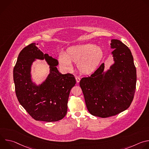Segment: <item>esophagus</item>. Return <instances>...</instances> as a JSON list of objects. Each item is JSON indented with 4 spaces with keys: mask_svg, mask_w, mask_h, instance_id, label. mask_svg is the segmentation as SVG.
Listing matches in <instances>:
<instances>
[{
    "mask_svg": "<svg viewBox=\"0 0 149 149\" xmlns=\"http://www.w3.org/2000/svg\"><path fill=\"white\" fill-rule=\"evenodd\" d=\"M75 79H76V81H77V83H79V81H80V78H79V77H75Z\"/></svg>",
    "mask_w": 149,
    "mask_h": 149,
    "instance_id": "34e87169",
    "label": "esophagus"
}]
</instances>
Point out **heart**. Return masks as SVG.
Segmentation results:
<instances>
[{"label":"heart","instance_id":"heart-1","mask_svg":"<svg viewBox=\"0 0 149 149\" xmlns=\"http://www.w3.org/2000/svg\"><path fill=\"white\" fill-rule=\"evenodd\" d=\"M102 49L93 44H82L70 47L65 52H61L58 56L60 67L65 71L73 68L72 62L77 63L78 71L84 74L94 72L103 58Z\"/></svg>","mask_w":149,"mask_h":149}]
</instances>
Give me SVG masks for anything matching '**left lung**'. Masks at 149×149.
Masks as SVG:
<instances>
[{"mask_svg":"<svg viewBox=\"0 0 149 149\" xmlns=\"http://www.w3.org/2000/svg\"><path fill=\"white\" fill-rule=\"evenodd\" d=\"M114 63L104 71V63L79 86L91 114L101 118L116 116L128 109L133 100L137 75L131 51L118 39L111 40Z\"/></svg>","mask_w":149,"mask_h":149,"instance_id":"8db88e82","label":"left lung"}]
</instances>
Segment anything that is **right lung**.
<instances>
[{
	"mask_svg": "<svg viewBox=\"0 0 149 149\" xmlns=\"http://www.w3.org/2000/svg\"><path fill=\"white\" fill-rule=\"evenodd\" d=\"M36 59H45L50 65V74L40 84L32 81L31 67ZM58 61L38 48L35 43L20 51L13 68L15 93L20 105L35 120L57 121L67 113L70 91L76 84L71 74H62L56 66Z\"/></svg>",
	"mask_w": 149,
	"mask_h": 149,
	"instance_id": "obj_1",
	"label": "right lung"
}]
</instances>
